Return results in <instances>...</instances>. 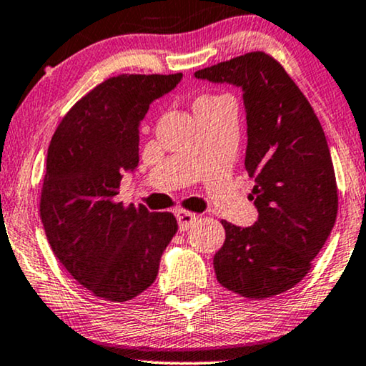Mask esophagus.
<instances>
[{"instance_id":"1","label":"esophagus","mask_w":366,"mask_h":366,"mask_svg":"<svg viewBox=\"0 0 366 366\" xmlns=\"http://www.w3.org/2000/svg\"><path fill=\"white\" fill-rule=\"evenodd\" d=\"M177 219H178V224H179V229L182 232H187L194 224V222L198 219V214L194 213H189V212H184V209H177Z\"/></svg>"}]
</instances>
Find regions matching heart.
I'll return each mask as SVG.
<instances>
[{
	"instance_id": "obj_1",
	"label": "heart",
	"mask_w": 366,
	"mask_h": 366,
	"mask_svg": "<svg viewBox=\"0 0 366 366\" xmlns=\"http://www.w3.org/2000/svg\"><path fill=\"white\" fill-rule=\"evenodd\" d=\"M207 99H213V98H199L198 102H207Z\"/></svg>"
}]
</instances>
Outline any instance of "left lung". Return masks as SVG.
Masks as SVG:
<instances>
[{"label": "left lung", "instance_id": "left-lung-1", "mask_svg": "<svg viewBox=\"0 0 366 366\" xmlns=\"http://www.w3.org/2000/svg\"><path fill=\"white\" fill-rule=\"evenodd\" d=\"M194 78L242 88L244 168L254 179L258 219L227 232L213 258L219 285L244 298L293 288L312 268L338 212L337 179L323 128L282 64L263 51L198 69Z\"/></svg>", "mask_w": 366, "mask_h": 366}]
</instances>
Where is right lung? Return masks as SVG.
<instances>
[{"label": "right lung", "mask_w": 366, "mask_h": 366, "mask_svg": "<svg viewBox=\"0 0 366 366\" xmlns=\"http://www.w3.org/2000/svg\"><path fill=\"white\" fill-rule=\"evenodd\" d=\"M183 74H119L83 97L61 119L46 157L39 213L53 253L83 288L128 302L157 280L178 229L172 213L123 207V173L134 172L139 123Z\"/></svg>", "instance_id": "right-lung-1"}]
</instances>
